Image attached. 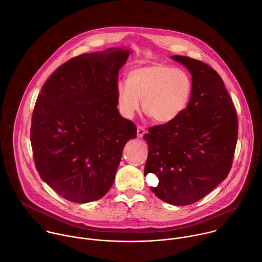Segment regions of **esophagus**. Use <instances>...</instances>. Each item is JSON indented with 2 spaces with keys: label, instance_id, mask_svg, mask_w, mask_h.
<instances>
[{
  "label": "esophagus",
  "instance_id": "obj_1",
  "mask_svg": "<svg viewBox=\"0 0 262 262\" xmlns=\"http://www.w3.org/2000/svg\"><path fill=\"white\" fill-rule=\"evenodd\" d=\"M144 133H145V129L142 126H138L137 127V136L140 138L144 135Z\"/></svg>",
  "mask_w": 262,
  "mask_h": 262
}]
</instances>
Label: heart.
Returning <instances> with one entry per match:
<instances>
[{
  "instance_id": "1",
  "label": "heart",
  "mask_w": 262,
  "mask_h": 262,
  "mask_svg": "<svg viewBox=\"0 0 262 262\" xmlns=\"http://www.w3.org/2000/svg\"><path fill=\"white\" fill-rule=\"evenodd\" d=\"M191 76L183 69L154 63L132 69L127 81L117 88L120 113L132 119L142 108L155 122L166 124L177 120L187 108L192 95Z\"/></svg>"
}]
</instances>
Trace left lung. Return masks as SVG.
Returning <instances> with one entry per match:
<instances>
[{
	"mask_svg": "<svg viewBox=\"0 0 262 262\" xmlns=\"http://www.w3.org/2000/svg\"><path fill=\"white\" fill-rule=\"evenodd\" d=\"M192 74L185 112L173 122L148 129L144 176L159 179L152 193L174 205L192 204L213 191L231 169L238 121L221 76L208 65L173 56Z\"/></svg>",
	"mask_w": 262,
	"mask_h": 262,
	"instance_id": "obj_1",
	"label": "left lung"
}]
</instances>
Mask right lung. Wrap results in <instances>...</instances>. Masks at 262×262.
Segmentation results:
<instances>
[{
    "label": "right lung",
    "instance_id": "right-lung-1",
    "mask_svg": "<svg viewBox=\"0 0 262 262\" xmlns=\"http://www.w3.org/2000/svg\"><path fill=\"white\" fill-rule=\"evenodd\" d=\"M130 50L108 48L75 57L45 81L31 124L40 178L63 198L98 200L112 188L136 126L118 106L119 70Z\"/></svg>",
    "mask_w": 262,
    "mask_h": 262
}]
</instances>
